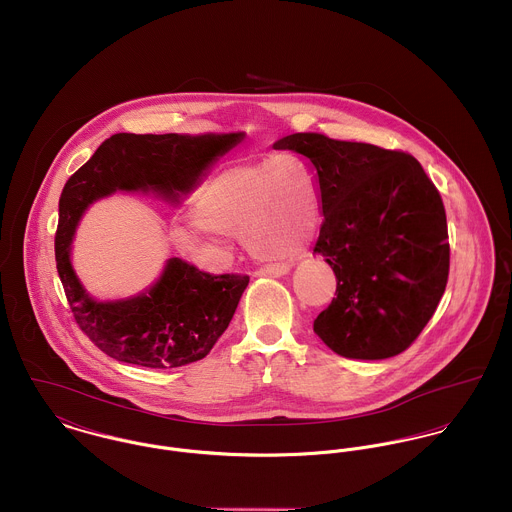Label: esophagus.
Returning <instances> with one entry per match:
<instances>
[{"label":"esophagus","mask_w":512,"mask_h":512,"mask_svg":"<svg viewBox=\"0 0 512 512\" xmlns=\"http://www.w3.org/2000/svg\"><path fill=\"white\" fill-rule=\"evenodd\" d=\"M290 273V265L286 263H277V265H267V267H261L257 271L259 277H284Z\"/></svg>","instance_id":"34e87169"}]
</instances>
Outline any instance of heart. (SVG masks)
Wrapping results in <instances>:
<instances>
[{"mask_svg": "<svg viewBox=\"0 0 512 512\" xmlns=\"http://www.w3.org/2000/svg\"><path fill=\"white\" fill-rule=\"evenodd\" d=\"M192 216L198 228L243 237L257 257H286L318 226V180L294 155L235 165L204 186ZM176 239L184 247L200 243L186 229Z\"/></svg>", "mask_w": 512, "mask_h": 512, "instance_id": "heart-1", "label": "heart"}]
</instances>
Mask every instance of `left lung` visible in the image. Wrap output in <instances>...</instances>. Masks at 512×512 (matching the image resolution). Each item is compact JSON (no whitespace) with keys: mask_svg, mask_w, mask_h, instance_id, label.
<instances>
[{"mask_svg":"<svg viewBox=\"0 0 512 512\" xmlns=\"http://www.w3.org/2000/svg\"><path fill=\"white\" fill-rule=\"evenodd\" d=\"M306 157L318 180L322 228L314 253L336 275V298L314 332L347 359L404 351L434 316L450 271L440 192L400 151L294 133L273 143Z\"/></svg>","mask_w":512,"mask_h":512,"instance_id":"obj_1","label":"left lung"}]
</instances>
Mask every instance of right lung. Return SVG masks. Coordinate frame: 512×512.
Returning <instances> with one entry per match:
<instances>
[{
  "instance_id": "right-lung-1",
  "label": "right lung",
  "mask_w": 512,
  "mask_h": 512,
  "mask_svg": "<svg viewBox=\"0 0 512 512\" xmlns=\"http://www.w3.org/2000/svg\"><path fill=\"white\" fill-rule=\"evenodd\" d=\"M243 137V131L117 133L64 184L55 239L58 277L76 324L106 355L149 369L204 359L228 330L249 277L210 275L171 257L161 277L145 290L119 300H98L72 267V241L82 216L94 202L115 192L153 194L178 206Z\"/></svg>"
}]
</instances>
